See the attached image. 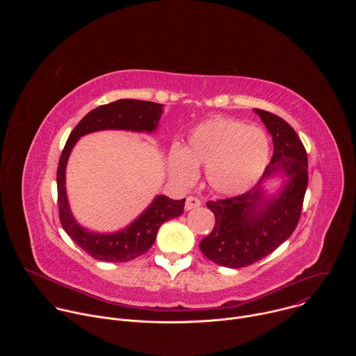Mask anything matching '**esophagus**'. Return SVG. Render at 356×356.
<instances>
[{
    "instance_id": "1",
    "label": "esophagus",
    "mask_w": 356,
    "mask_h": 356,
    "mask_svg": "<svg viewBox=\"0 0 356 356\" xmlns=\"http://www.w3.org/2000/svg\"><path fill=\"white\" fill-rule=\"evenodd\" d=\"M201 206V201L197 198V197H194V195H188L187 198H186V204H184V209L188 211V210H193V209H197V207H200Z\"/></svg>"
}]
</instances>
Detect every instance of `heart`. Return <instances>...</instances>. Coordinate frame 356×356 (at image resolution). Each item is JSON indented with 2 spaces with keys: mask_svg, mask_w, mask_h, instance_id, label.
Here are the masks:
<instances>
[{
  "mask_svg": "<svg viewBox=\"0 0 356 356\" xmlns=\"http://www.w3.org/2000/svg\"><path fill=\"white\" fill-rule=\"evenodd\" d=\"M268 161L265 131L235 120L213 118L191 129L184 149L172 150L170 169L188 184L195 179V168H206L213 190L234 195L259 180Z\"/></svg>",
  "mask_w": 356,
  "mask_h": 356,
  "instance_id": "obj_1",
  "label": "heart"
}]
</instances>
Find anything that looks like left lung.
Instances as JSON below:
<instances>
[{
    "mask_svg": "<svg viewBox=\"0 0 356 356\" xmlns=\"http://www.w3.org/2000/svg\"><path fill=\"white\" fill-rule=\"evenodd\" d=\"M255 113L273 138L270 163L249 191L207 202L216 225L200 242L206 258L232 269L264 259L290 238L300 220L309 183L307 154L296 131L272 113L258 108ZM276 174L284 175L285 186L275 197H266L263 184Z\"/></svg>",
    "mask_w": 356,
    "mask_h": 356,
    "instance_id": "obj_1",
    "label": "left lung"
}]
</instances>
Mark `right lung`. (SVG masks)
Returning a JSON list of instances; mask_svg holds the SVG:
<instances>
[{"label": "right lung", "mask_w": 356, "mask_h": 356, "mask_svg": "<svg viewBox=\"0 0 356 356\" xmlns=\"http://www.w3.org/2000/svg\"><path fill=\"white\" fill-rule=\"evenodd\" d=\"M163 106L140 99H118L91 110L72 131L58 166L59 218L67 235L94 259L103 262H128L154 245L161 225L179 217L184 201L158 195L149 207L127 228L114 234H99L81 227L73 217L66 194V165L79 138L104 129H124L134 132H154L158 128Z\"/></svg>", "instance_id": "1"}]
</instances>
